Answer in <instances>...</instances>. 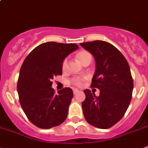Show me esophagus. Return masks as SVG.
<instances>
[{"instance_id":"esophagus-1","label":"esophagus","mask_w":148,"mask_h":148,"mask_svg":"<svg viewBox=\"0 0 148 148\" xmlns=\"http://www.w3.org/2000/svg\"><path fill=\"white\" fill-rule=\"evenodd\" d=\"M78 92H79V90H78V89H73V94H74V95L77 94V93H78Z\"/></svg>"}]
</instances>
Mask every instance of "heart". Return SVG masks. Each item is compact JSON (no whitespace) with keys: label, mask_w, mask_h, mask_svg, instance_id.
<instances>
[{"label":"heart","mask_w":148,"mask_h":148,"mask_svg":"<svg viewBox=\"0 0 148 148\" xmlns=\"http://www.w3.org/2000/svg\"><path fill=\"white\" fill-rule=\"evenodd\" d=\"M77 58H78V60L83 64L85 61H86L89 59H92V55L89 53L87 51H81V52L78 53L76 55ZM67 67H68V61H67V59H64L62 62V70H66L67 69ZM72 84L75 85V86H80L81 85V83H82V79L81 78H78V77H76V78H74L70 81Z\"/></svg>","instance_id":"heart-1"}]
</instances>
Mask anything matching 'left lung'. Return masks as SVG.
Here are the masks:
<instances>
[{"label":"left lung","mask_w":148,"mask_h":148,"mask_svg":"<svg viewBox=\"0 0 148 148\" xmlns=\"http://www.w3.org/2000/svg\"><path fill=\"white\" fill-rule=\"evenodd\" d=\"M80 45L94 56L96 70L91 87L100 89L98 97L89 89L84 91V115L90 125L107 129L121 120L131 102L134 82L129 64L109 42L96 40Z\"/></svg>","instance_id":"8db88e82"}]
</instances>
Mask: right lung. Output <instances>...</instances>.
Returning a JSON list of instances; mask_svg holds the SVG:
<instances>
[{
    "label": "right lung",
    "mask_w": 148,
    "mask_h": 148,
    "mask_svg": "<svg viewBox=\"0 0 148 148\" xmlns=\"http://www.w3.org/2000/svg\"><path fill=\"white\" fill-rule=\"evenodd\" d=\"M78 48L73 43H42L22 64L17 86L19 101L28 120L38 128H51L67 118L73 90L66 87L55 94L51 81L62 75V62Z\"/></svg>",
    "instance_id": "obj_1"
}]
</instances>
